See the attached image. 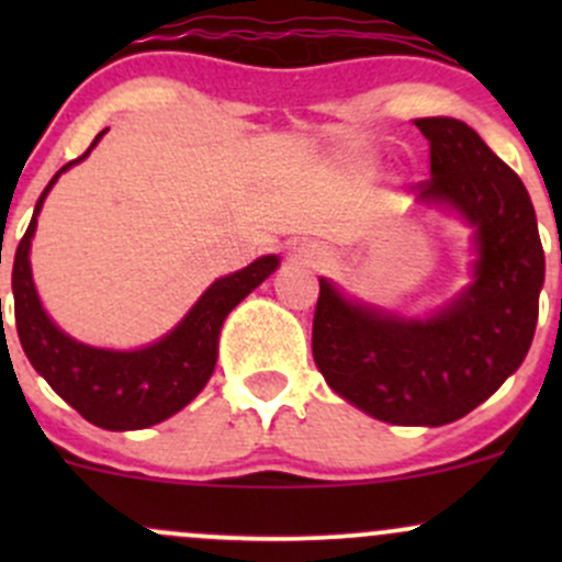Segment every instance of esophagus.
Here are the masks:
<instances>
[{
  "label": "esophagus",
  "mask_w": 562,
  "mask_h": 562,
  "mask_svg": "<svg viewBox=\"0 0 562 562\" xmlns=\"http://www.w3.org/2000/svg\"><path fill=\"white\" fill-rule=\"evenodd\" d=\"M304 252H307V258H313V260L326 258V252H323V249H304Z\"/></svg>",
  "instance_id": "1"
}]
</instances>
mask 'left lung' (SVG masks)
Wrapping results in <instances>:
<instances>
[{
  "label": "left lung",
  "instance_id": "8db88e82",
  "mask_svg": "<svg viewBox=\"0 0 562 562\" xmlns=\"http://www.w3.org/2000/svg\"><path fill=\"white\" fill-rule=\"evenodd\" d=\"M429 179L416 201L473 228L470 282L432 315L407 317L348 299L321 277L313 356L342 400L400 427H443L490 400L530 350L543 247L522 179L451 116L416 119Z\"/></svg>",
  "mask_w": 562,
  "mask_h": 562
}]
</instances>
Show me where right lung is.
I'll use <instances>...</instances> for the list:
<instances>
[{
  "instance_id": "add662e5",
  "label": "right lung",
  "mask_w": 562,
  "mask_h": 562,
  "mask_svg": "<svg viewBox=\"0 0 562 562\" xmlns=\"http://www.w3.org/2000/svg\"><path fill=\"white\" fill-rule=\"evenodd\" d=\"M105 133L108 130L98 133L92 146L78 160L61 166L40 195L30 228L15 249L13 304L21 348L32 367L48 381V386L94 427L127 432V429H146L166 422L201 394L217 364L220 328L225 317L266 277L274 274L280 258L263 255L241 271L214 280L166 337L144 348H94L61 331L43 310L32 280V236L37 231V214L50 187L76 162L87 160Z\"/></svg>"
}]
</instances>
